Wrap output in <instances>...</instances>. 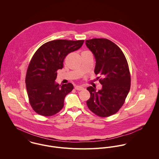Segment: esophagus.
<instances>
[{
  "label": "esophagus",
  "instance_id": "obj_1",
  "mask_svg": "<svg viewBox=\"0 0 159 159\" xmlns=\"http://www.w3.org/2000/svg\"><path fill=\"white\" fill-rule=\"evenodd\" d=\"M75 89L76 90H77V91H81V90H83L84 89V88L81 86H75Z\"/></svg>",
  "mask_w": 159,
  "mask_h": 159
}]
</instances>
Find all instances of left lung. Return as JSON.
Masks as SVG:
<instances>
[{"label": "left lung", "mask_w": 159, "mask_h": 159, "mask_svg": "<svg viewBox=\"0 0 159 159\" xmlns=\"http://www.w3.org/2000/svg\"><path fill=\"white\" fill-rule=\"evenodd\" d=\"M86 45L95 59L94 72L100 75L102 88L96 91L92 86L86 103L91 111L100 117L117 113L124 103L130 88V75L127 59L121 49L105 39L86 40Z\"/></svg>", "instance_id": "left-lung-1"}]
</instances>
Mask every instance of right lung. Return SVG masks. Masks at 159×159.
Wrapping results in <instances>:
<instances>
[{
  "label": "right lung",
  "mask_w": 159,
  "mask_h": 159,
  "mask_svg": "<svg viewBox=\"0 0 159 159\" xmlns=\"http://www.w3.org/2000/svg\"><path fill=\"white\" fill-rule=\"evenodd\" d=\"M84 40H56L41 46L27 68L25 84L30 104L39 114L50 116L64 107L66 96L73 89L71 83H56L57 71L62 69L66 56L80 49Z\"/></svg>",
  "instance_id": "add662e5"
}]
</instances>
